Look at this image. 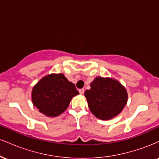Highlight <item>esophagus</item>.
Instances as JSON below:
<instances>
[{
	"label": "esophagus",
	"mask_w": 159,
	"mask_h": 159,
	"mask_svg": "<svg viewBox=\"0 0 159 159\" xmlns=\"http://www.w3.org/2000/svg\"><path fill=\"white\" fill-rule=\"evenodd\" d=\"M79 93H80V94H84V88H82V89H80L79 90Z\"/></svg>",
	"instance_id": "obj_1"
}]
</instances>
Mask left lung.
<instances>
[{"instance_id": "8db88e82", "label": "left lung", "mask_w": 159, "mask_h": 159, "mask_svg": "<svg viewBox=\"0 0 159 159\" xmlns=\"http://www.w3.org/2000/svg\"><path fill=\"white\" fill-rule=\"evenodd\" d=\"M84 93L91 112L100 120L112 119L126 105V90L117 81L97 77Z\"/></svg>"}]
</instances>
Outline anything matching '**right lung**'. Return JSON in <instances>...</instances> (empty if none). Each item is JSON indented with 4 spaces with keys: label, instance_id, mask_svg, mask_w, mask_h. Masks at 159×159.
<instances>
[{
    "label": "right lung",
    "instance_id": "1",
    "mask_svg": "<svg viewBox=\"0 0 159 159\" xmlns=\"http://www.w3.org/2000/svg\"><path fill=\"white\" fill-rule=\"evenodd\" d=\"M78 94L75 85L63 74H52L42 78L32 90L34 106L48 116H57L68 107L71 99Z\"/></svg>",
    "mask_w": 159,
    "mask_h": 159
}]
</instances>
